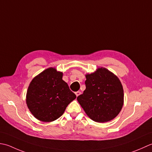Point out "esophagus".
Segmentation results:
<instances>
[{"instance_id": "1", "label": "esophagus", "mask_w": 152, "mask_h": 152, "mask_svg": "<svg viewBox=\"0 0 152 152\" xmlns=\"http://www.w3.org/2000/svg\"><path fill=\"white\" fill-rule=\"evenodd\" d=\"M80 93H81V92H80V91H77V92H75V94H76L77 96H79V95L80 94Z\"/></svg>"}]
</instances>
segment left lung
<instances>
[{"instance_id": "left-lung-1", "label": "left lung", "mask_w": 152, "mask_h": 152, "mask_svg": "<svg viewBox=\"0 0 152 152\" xmlns=\"http://www.w3.org/2000/svg\"><path fill=\"white\" fill-rule=\"evenodd\" d=\"M86 89L77 100L87 115L96 122L115 118L123 105V89L119 79L106 68L86 75Z\"/></svg>"}]
</instances>
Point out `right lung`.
Listing matches in <instances>:
<instances>
[{
    "mask_svg": "<svg viewBox=\"0 0 152 152\" xmlns=\"http://www.w3.org/2000/svg\"><path fill=\"white\" fill-rule=\"evenodd\" d=\"M62 73L50 67L43 71L31 82L26 102L37 119L50 122L58 119L68 104L76 98V95L62 80Z\"/></svg>",
    "mask_w": 152,
    "mask_h": 152,
    "instance_id": "add662e5",
    "label": "right lung"
}]
</instances>
